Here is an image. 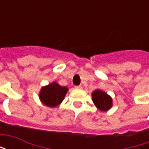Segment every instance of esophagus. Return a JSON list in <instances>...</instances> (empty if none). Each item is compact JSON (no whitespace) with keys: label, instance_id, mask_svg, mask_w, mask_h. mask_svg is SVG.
I'll return each instance as SVG.
<instances>
[{"label":"esophagus","instance_id":"34e87169","mask_svg":"<svg viewBox=\"0 0 149 149\" xmlns=\"http://www.w3.org/2000/svg\"><path fill=\"white\" fill-rule=\"evenodd\" d=\"M75 88H77V89H81V88H82V86L81 85H77V86H75Z\"/></svg>","mask_w":149,"mask_h":149}]
</instances>
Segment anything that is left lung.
<instances>
[{
    "label": "left lung",
    "mask_w": 149,
    "mask_h": 149,
    "mask_svg": "<svg viewBox=\"0 0 149 149\" xmlns=\"http://www.w3.org/2000/svg\"><path fill=\"white\" fill-rule=\"evenodd\" d=\"M92 98L94 104L100 111H108L112 108V100L109 95L100 89H97L93 92Z\"/></svg>",
    "instance_id": "obj_1"
}]
</instances>
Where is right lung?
I'll use <instances>...</instances> for the list:
<instances>
[{"instance_id": "obj_1", "label": "right lung", "mask_w": 149, "mask_h": 149, "mask_svg": "<svg viewBox=\"0 0 149 149\" xmlns=\"http://www.w3.org/2000/svg\"><path fill=\"white\" fill-rule=\"evenodd\" d=\"M68 88L62 87L56 82L41 88L39 93L40 101L48 107H56L61 103L68 92Z\"/></svg>"}]
</instances>
